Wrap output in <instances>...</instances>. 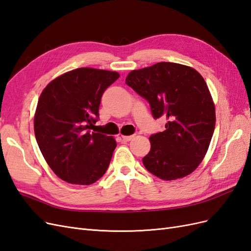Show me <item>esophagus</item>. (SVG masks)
<instances>
[{
    "label": "esophagus",
    "mask_w": 251,
    "mask_h": 251,
    "mask_svg": "<svg viewBox=\"0 0 251 251\" xmlns=\"http://www.w3.org/2000/svg\"><path fill=\"white\" fill-rule=\"evenodd\" d=\"M121 137H123V139L125 140V141H131L134 137H135V135H131V136H121Z\"/></svg>",
    "instance_id": "34e87169"
}]
</instances>
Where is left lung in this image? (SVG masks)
Here are the masks:
<instances>
[{
	"instance_id": "1",
	"label": "left lung",
	"mask_w": 251,
	"mask_h": 251,
	"mask_svg": "<svg viewBox=\"0 0 251 251\" xmlns=\"http://www.w3.org/2000/svg\"><path fill=\"white\" fill-rule=\"evenodd\" d=\"M126 83L166 118L165 130L151 135L146 169L162 180L183 178L198 168L215 131V104L201 74L191 67L161 62L128 73Z\"/></svg>"
}]
</instances>
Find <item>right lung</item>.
Here are the masks:
<instances>
[{
    "instance_id": "obj_1",
    "label": "right lung",
    "mask_w": 251,
    "mask_h": 251,
    "mask_svg": "<svg viewBox=\"0 0 251 251\" xmlns=\"http://www.w3.org/2000/svg\"><path fill=\"white\" fill-rule=\"evenodd\" d=\"M119 74L78 68L53 79L43 90L34 115V134L42 154L57 177L90 185L107 172L116 141L90 132L100 118L103 92Z\"/></svg>"
}]
</instances>
